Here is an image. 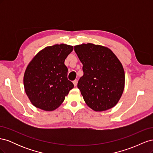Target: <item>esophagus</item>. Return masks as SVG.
<instances>
[{
	"label": "esophagus",
	"mask_w": 153,
	"mask_h": 153,
	"mask_svg": "<svg viewBox=\"0 0 153 153\" xmlns=\"http://www.w3.org/2000/svg\"><path fill=\"white\" fill-rule=\"evenodd\" d=\"M73 83L74 86H76V85H77V84H78V81H77V80H74V81L73 82Z\"/></svg>",
	"instance_id": "34e87169"
}]
</instances>
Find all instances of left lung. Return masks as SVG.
Returning a JSON list of instances; mask_svg holds the SVG:
<instances>
[{
	"mask_svg": "<svg viewBox=\"0 0 153 153\" xmlns=\"http://www.w3.org/2000/svg\"><path fill=\"white\" fill-rule=\"evenodd\" d=\"M83 64L78 88L87 105L102 112L117 105L123 93L125 74L121 62L108 48L92 43L74 47Z\"/></svg>",
	"mask_w": 153,
	"mask_h": 153,
	"instance_id": "obj_1",
	"label": "left lung"
}]
</instances>
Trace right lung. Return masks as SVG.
Instances as JSON below:
<instances>
[{"instance_id":"right-lung-1","label":"right lung","mask_w":153,"mask_h":153,"mask_svg":"<svg viewBox=\"0 0 153 153\" xmlns=\"http://www.w3.org/2000/svg\"><path fill=\"white\" fill-rule=\"evenodd\" d=\"M73 50L66 44L47 47L37 53L27 66L24 85L27 96L35 107L45 111L57 109L73 84L68 80L64 61Z\"/></svg>"}]
</instances>
